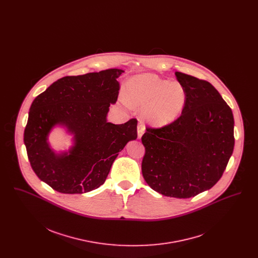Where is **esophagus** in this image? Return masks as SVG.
Here are the masks:
<instances>
[{
	"instance_id": "34e87169",
	"label": "esophagus",
	"mask_w": 258,
	"mask_h": 258,
	"mask_svg": "<svg viewBox=\"0 0 258 258\" xmlns=\"http://www.w3.org/2000/svg\"><path fill=\"white\" fill-rule=\"evenodd\" d=\"M144 132H145V125L142 122H140L137 125V136H138V138H141V136L143 135Z\"/></svg>"
}]
</instances>
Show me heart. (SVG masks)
I'll use <instances>...</instances> for the list:
<instances>
[{
	"label": "heart",
	"mask_w": 258,
	"mask_h": 258,
	"mask_svg": "<svg viewBox=\"0 0 258 258\" xmlns=\"http://www.w3.org/2000/svg\"><path fill=\"white\" fill-rule=\"evenodd\" d=\"M185 98L184 87L179 82L155 74H139L126 83L125 101L136 108H145V119L155 125L175 121L184 110Z\"/></svg>",
	"instance_id": "obj_1"
}]
</instances>
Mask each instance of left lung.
<instances>
[{
  "label": "left lung",
  "mask_w": 258,
  "mask_h": 258,
  "mask_svg": "<svg viewBox=\"0 0 258 258\" xmlns=\"http://www.w3.org/2000/svg\"><path fill=\"white\" fill-rule=\"evenodd\" d=\"M185 91L181 116L160 128L147 127L142 174L165 197L189 198L218 183L234 149L231 108L208 81L176 72Z\"/></svg>",
  "instance_id": "1"
}]
</instances>
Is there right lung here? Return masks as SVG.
I'll return each mask as SVG.
<instances>
[{
	"mask_svg": "<svg viewBox=\"0 0 258 258\" xmlns=\"http://www.w3.org/2000/svg\"><path fill=\"white\" fill-rule=\"evenodd\" d=\"M123 70L66 76L34 99L24 131V144L37 177L61 194H83L106 180L113 161L126 143L137 138V120L107 122L117 101ZM56 125L74 135L68 152L56 153L48 135Z\"/></svg>",
	"mask_w": 258,
	"mask_h": 258,
	"instance_id": "obj_1",
	"label": "right lung"
}]
</instances>
